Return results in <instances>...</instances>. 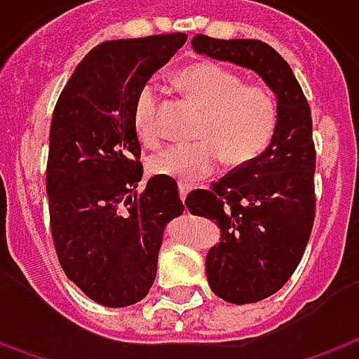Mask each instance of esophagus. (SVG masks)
<instances>
[{
  "instance_id": "obj_1",
  "label": "esophagus",
  "mask_w": 359,
  "mask_h": 359,
  "mask_svg": "<svg viewBox=\"0 0 359 359\" xmlns=\"http://www.w3.org/2000/svg\"><path fill=\"white\" fill-rule=\"evenodd\" d=\"M190 190H192L190 184H187V182H179V192H180V198H182V202L187 200V196L190 194Z\"/></svg>"
}]
</instances>
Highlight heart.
I'll return each mask as SVG.
<instances>
[{"mask_svg":"<svg viewBox=\"0 0 359 359\" xmlns=\"http://www.w3.org/2000/svg\"><path fill=\"white\" fill-rule=\"evenodd\" d=\"M180 93L204 112L194 144L169 145L149 157L157 177L194 182L212 175L219 161L247 167L266 151L280 124V102L264 85H247L243 75L214 62L184 67L177 77ZM163 87L147 79L134 101V126L147 147L161 142L159 112Z\"/></svg>","mask_w":359,"mask_h":359,"instance_id":"obj_1","label":"heart"}]
</instances>
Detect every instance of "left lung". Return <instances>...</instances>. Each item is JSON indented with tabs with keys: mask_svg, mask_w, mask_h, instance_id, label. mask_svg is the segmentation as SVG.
<instances>
[{
	"mask_svg": "<svg viewBox=\"0 0 359 359\" xmlns=\"http://www.w3.org/2000/svg\"><path fill=\"white\" fill-rule=\"evenodd\" d=\"M200 54L257 72L276 93L280 124L257 161L187 196L190 214L215 219L222 243L205 257L210 287L245 305L280 292L302 262L315 222V142L309 102L292 67L262 40L196 34Z\"/></svg>",
	"mask_w": 359,
	"mask_h": 359,
	"instance_id": "8db88e82",
	"label": "left lung"
}]
</instances>
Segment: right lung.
<instances>
[{"instance_id":"right-lung-1","label":"right lung","mask_w":359,"mask_h":359,"mask_svg":"<svg viewBox=\"0 0 359 359\" xmlns=\"http://www.w3.org/2000/svg\"><path fill=\"white\" fill-rule=\"evenodd\" d=\"M187 34L109 40L75 67L57 97L46 163L50 231L60 266L93 302L128 307L149 293L167 225L184 212L177 180L144 190L134 126L140 87Z\"/></svg>"}]
</instances>
